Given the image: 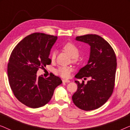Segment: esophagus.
I'll return each instance as SVG.
<instances>
[{"label":"esophagus","instance_id":"esophagus-1","mask_svg":"<svg viewBox=\"0 0 130 130\" xmlns=\"http://www.w3.org/2000/svg\"><path fill=\"white\" fill-rule=\"evenodd\" d=\"M70 82V80H69V79H63V83H69Z\"/></svg>","mask_w":130,"mask_h":130}]
</instances>
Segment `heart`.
<instances>
[{"label": "heart", "mask_w": 130, "mask_h": 130, "mask_svg": "<svg viewBox=\"0 0 130 130\" xmlns=\"http://www.w3.org/2000/svg\"><path fill=\"white\" fill-rule=\"evenodd\" d=\"M63 50L66 51L71 57L73 62L77 61V57L79 54V50L78 47L74 43L67 42L63 46ZM56 51H53L51 54V59L54 61L56 59ZM72 71V68L70 66H62L59 67L55 71L56 74L61 76L62 77L67 78L70 76V73Z\"/></svg>", "instance_id": "heart-1"}]
</instances>
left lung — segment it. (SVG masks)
I'll return each mask as SVG.
<instances>
[{
  "instance_id": "8db88e82",
  "label": "left lung",
  "mask_w": 130,
  "mask_h": 130,
  "mask_svg": "<svg viewBox=\"0 0 130 130\" xmlns=\"http://www.w3.org/2000/svg\"><path fill=\"white\" fill-rule=\"evenodd\" d=\"M76 40L90 46V57L87 64L75 76L77 79L91 78L87 84H77V90L72 96L74 105L84 111L98 109L108 100L115 86L117 58L110 44L96 34L79 36ZM86 79V78H85Z\"/></svg>"
}]
</instances>
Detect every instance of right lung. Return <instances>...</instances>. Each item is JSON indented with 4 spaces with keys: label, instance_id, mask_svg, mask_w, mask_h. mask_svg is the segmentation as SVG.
Instances as JSON below:
<instances>
[{
    "label": "right lung",
    "instance_id": "1",
    "mask_svg": "<svg viewBox=\"0 0 130 130\" xmlns=\"http://www.w3.org/2000/svg\"><path fill=\"white\" fill-rule=\"evenodd\" d=\"M57 37L35 32L21 41L10 54L8 75L10 88L18 100L32 108L49 102L55 89L61 84L60 77L51 73L49 77H37L39 69L50 64L48 58Z\"/></svg>",
    "mask_w": 130,
    "mask_h": 130
}]
</instances>
